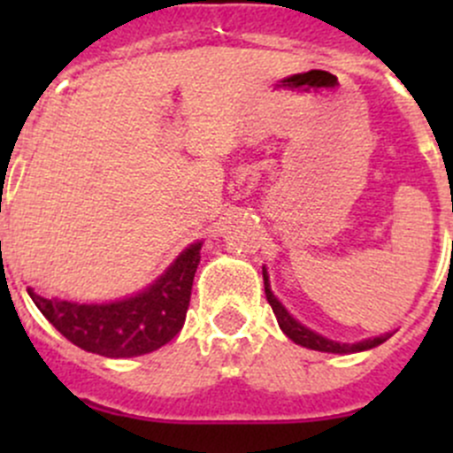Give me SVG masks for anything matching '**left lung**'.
Here are the masks:
<instances>
[{"label":"left lung","instance_id":"1","mask_svg":"<svg viewBox=\"0 0 453 453\" xmlns=\"http://www.w3.org/2000/svg\"><path fill=\"white\" fill-rule=\"evenodd\" d=\"M263 282H265V296H267V303L272 304L273 315L278 319V326L282 328L287 337L296 344L304 346V349H311V350H319V353H337V355H349V353H362V350H370L374 346L383 344L392 333H386V335H379V337H368V340L362 342H355V344H346V342H335V340H328V337L319 335V333L311 331L309 326H304L303 322L294 318L289 311L285 309V304L273 296L272 285H269V273L267 269L263 267Z\"/></svg>","mask_w":453,"mask_h":453}]
</instances>
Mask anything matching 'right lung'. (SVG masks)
<instances>
[{"instance_id":"1","label":"right lung","mask_w":453,"mask_h":453,"mask_svg":"<svg viewBox=\"0 0 453 453\" xmlns=\"http://www.w3.org/2000/svg\"><path fill=\"white\" fill-rule=\"evenodd\" d=\"M201 241L190 243L146 289L113 303L45 298L28 287L30 298L72 344L103 357H138L168 344L181 331L190 304Z\"/></svg>"}]
</instances>
